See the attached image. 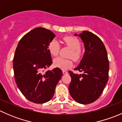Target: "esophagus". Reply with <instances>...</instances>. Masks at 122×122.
I'll return each instance as SVG.
<instances>
[{"label":"esophagus","mask_w":122,"mask_h":122,"mask_svg":"<svg viewBox=\"0 0 122 122\" xmlns=\"http://www.w3.org/2000/svg\"><path fill=\"white\" fill-rule=\"evenodd\" d=\"M62 73H63L64 75H66V74H67L68 72L66 71H62Z\"/></svg>","instance_id":"34e87169"}]
</instances>
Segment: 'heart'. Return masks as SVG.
I'll return each mask as SVG.
<instances>
[{
    "label": "heart",
    "instance_id": "1",
    "mask_svg": "<svg viewBox=\"0 0 122 122\" xmlns=\"http://www.w3.org/2000/svg\"><path fill=\"white\" fill-rule=\"evenodd\" d=\"M63 41L65 44L71 49L69 56L72 58L75 61H77L81 57L80 42L78 39L76 37L71 36H66L63 38ZM60 49V45L55 39H52L48 45V50L50 54L52 56H56L58 55ZM53 65L55 67L59 68L61 70H67L72 66V62L70 59L62 58L61 57H57L53 61Z\"/></svg>",
    "mask_w": 122,
    "mask_h": 122
}]
</instances>
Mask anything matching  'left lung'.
Returning a JSON list of instances; mask_svg holds the SVG:
<instances>
[{"label": "left lung", "instance_id": "8db88e82", "mask_svg": "<svg viewBox=\"0 0 122 122\" xmlns=\"http://www.w3.org/2000/svg\"><path fill=\"white\" fill-rule=\"evenodd\" d=\"M84 45V54L74 69L81 74L68 72L71 77L69 85L70 95L77 103H92L99 99L107 83L109 62L104 44L95 34L87 30L79 35Z\"/></svg>", "mask_w": 122, "mask_h": 122}]
</instances>
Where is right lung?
I'll list each match as a JSON object with an SVG mask.
<instances>
[{
    "label": "right lung",
    "mask_w": 122,
    "mask_h": 122,
    "mask_svg": "<svg viewBox=\"0 0 122 122\" xmlns=\"http://www.w3.org/2000/svg\"><path fill=\"white\" fill-rule=\"evenodd\" d=\"M55 36L48 29L35 28L23 36L15 52L13 65L16 83L23 95L35 103H46L52 99L62 76L59 68L42 72L52 63L48 45Z\"/></svg>",
    "instance_id": "add662e5"
}]
</instances>
